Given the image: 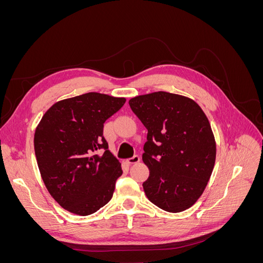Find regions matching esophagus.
Returning a JSON list of instances; mask_svg holds the SVG:
<instances>
[{
  "label": "esophagus",
  "instance_id": "1",
  "mask_svg": "<svg viewBox=\"0 0 263 263\" xmlns=\"http://www.w3.org/2000/svg\"><path fill=\"white\" fill-rule=\"evenodd\" d=\"M139 161H140V157L137 156V155L127 159V163H128V164H135V163H138Z\"/></svg>",
  "mask_w": 263,
  "mask_h": 263
}]
</instances>
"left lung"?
I'll list each match as a JSON object with an SVG mask.
<instances>
[{"mask_svg": "<svg viewBox=\"0 0 263 263\" xmlns=\"http://www.w3.org/2000/svg\"><path fill=\"white\" fill-rule=\"evenodd\" d=\"M129 106L148 130L147 197L166 212L187 210L204 192L216 158L208 117L193 100L162 91L133 98Z\"/></svg>", "mask_w": 263, "mask_h": 263, "instance_id": "1", "label": "left lung"}]
</instances>
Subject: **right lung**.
<instances>
[{"instance_id": "right-lung-1", "label": "right lung", "mask_w": 263, "mask_h": 263, "mask_svg": "<svg viewBox=\"0 0 263 263\" xmlns=\"http://www.w3.org/2000/svg\"><path fill=\"white\" fill-rule=\"evenodd\" d=\"M125 102L90 92L57 102L43 116L35 155L45 185L61 208L86 216L110 201L123 170L103 127Z\"/></svg>"}]
</instances>
